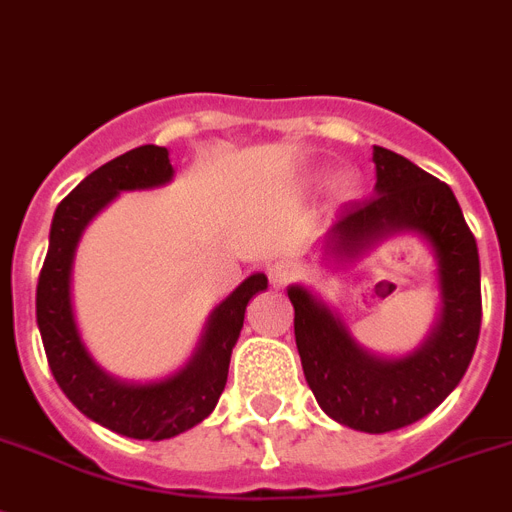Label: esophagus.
Here are the masks:
<instances>
[{"label": "esophagus", "mask_w": 512, "mask_h": 512, "mask_svg": "<svg viewBox=\"0 0 512 512\" xmlns=\"http://www.w3.org/2000/svg\"><path fill=\"white\" fill-rule=\"evenodd\" d=\"M290 277H293V266L287 264V261H274L269 266V280H272V285H287Z\"/></svg>", "instance_id": "obj_1"}]
</instances>
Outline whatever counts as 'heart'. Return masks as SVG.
Instances as JSON below:
<instances>
[{
	"mask_svg": "<svg viewBox=\"0 0 512 512\" xmlns=\"http://www.w3.org/2000/svg\"><path fill=\"white\" fill-rule=\"evenodd\" d=\"M345 185H348V183H345Z\"/></svg>",
	"mask_w": 512,
	"mask_h": 512,
	"instance_id": "1",
	"label": "heart"
}]
</instances>
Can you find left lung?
<instances>
[{"label":"left lung","mask_w":512,"mask_h":512,"mask_svg":"<svg viewBox=\"0 0 512 512\" xmlns=\"http://www.w3.org/2000/svg\"><path fill=\"white\" fill-rule=\"evenodd\" d=\"M377 185L342 206L332 227L340 253H358L398 230H418L437 251L442 319L413 356H369L345 324L303 287H290L295 345L322 411L358 432L384 434L432 413L463 379L481 329L479 251L450 185L405 156L374 146Z\"/></svg>","instance_id":"1"}]
</instances>
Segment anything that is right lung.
<instances>
[{
	"instance_id": "add662e5",
	"label": "right lung",
	"mask_w": 512,
	"mask_h": 512,
	"mask_svg": "<svg viewBox=\"0 0 512 512\" xmlns=\"http://www.w3.org/2000/svg\"><path fill=\"white\" fill-rule=\"evenodd\" d=\"M170 177V154L151 143L91 172L54 211L49 251L36 287L38 329L59 390L96 424L122 437L154 442L185 432L214 411L227 384L232 348L246 319L248 301L266 287L264 274H253L211 314L196 358L177 377L156 384H125L91 361L78 337L70 303V269L80 232L120 190L154 188Z\"/></svg>"
}]
</instances>
